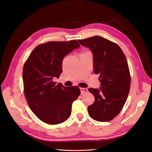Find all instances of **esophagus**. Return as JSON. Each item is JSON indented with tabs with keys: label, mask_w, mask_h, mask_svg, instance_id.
Listing matches in <instances>:
<instances>
[{
	"label": "esophagus",
	"mask_w": 152,
	"mask_h": 152,
	"mask_svg": "<svg viewBox=\"0 0 152 152\" xmlns=\"http://www.w3.org/2000/svg\"><path fill=\"white\" fill-rule=\"evenodd\" d=\"M80 89L81 94L86 93H87V91H88V89H86V88H83V87H80Z\"/></svg>",
	"instance_id": "1"
}]
</instances>
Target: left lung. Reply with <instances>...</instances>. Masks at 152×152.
<instances>
[{
	"instance_id": "obj_1",
	"label": "left lung",
	"mask_w": 152,
	"mask_h": 152,
	"mask_svg": "<svg viewBox=\"0 0 152 152\" xmlns=\"http://www.w3.org/2000/svg\"><path fill=\"white\" fill-rule=\"evenodd\" d=\"M93 53L94 72L99 74L100 89L89 88L94 102L87 110L89 116L99 122H108L122 110L131 86V75L125 54L115 42L94 36L78 40Z\"/></svg>"
}]
</instances>
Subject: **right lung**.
<instances>
[{
  "mask_svg": "<svg viewBox=\"0 0 152 152\" xmlns=\"http://www.w3.org/2000/svg\"><path fill=\"white\" fill-rule=\"evenodd\" d=\"M75 40L50 41L32 50L23 69L24 94L30 108L40 121L51 125L70 117L72 104L80 94L78 86L65 87L53 80L63 72L62 61L78 48Z\"/></svg>",
  "mask_w": 152,
  "mask_h": 152,
  "instance_id": "1",
  "label": "right lung"
}]
</instances>
